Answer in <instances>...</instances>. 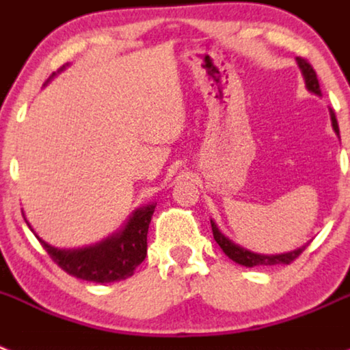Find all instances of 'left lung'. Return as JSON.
<instances>
[{"mask_svg": "<svg viewBox=\"0 0 350 350\" xmlns=\"http://www.w3.org/2000/svg\"><path fill=\"white\" fill-rule=\"evenodd\" d=\"M297 64L302 70V76H304V81H306V87L308 90L311 92H315L320 96V85L319 80H317V72L315 69L311 67L310 62L306 58H297ZM331 122H333V130L336 131V135H340L338 130V122H336V116H334V111L331 110ZM211 231H213V239L215 242L219 243L220 249L224 251V254L228 258H231L233 261L240 263V265H245V267H261V265H288L292 263L295 258H299L306 245L297 251H292V252H286V254H275V256H263V254H254V252L247 251V249H242L240 245L231 242L230 239H226L224 234L220 233L219 228L215 226V222L211 220Z\"/></svg>", "mask_w": 350, "mask_h": 350, "instance_id": "obj_1", "label": "left lung"}]
</instances>
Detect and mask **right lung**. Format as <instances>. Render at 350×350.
I'll return each mask as SVG.
<instances>
[{
    "instance_id": "obj_1",
    "label": "right lung",
    "mask_w": 350,
    "mask_h": 350,
    "mask_svg": "<svg viewBox=\"0 0 350 350\" xmlns=\"http://www.w3.org/2000/svg\"><path fill=\"white\" fill-rule=\"evenodd\" d=\"M154 208L157 204L139 208L124 230L92 247L60 251L42 242L39 237L37 239L49 258L69 275L94 283H113L133 275L135 269L148 254V230Z\"/></svg>"
}]
</instances>
